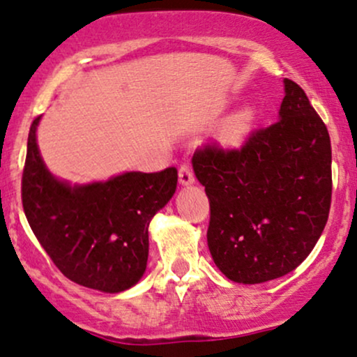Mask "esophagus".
I'll use <instances>...</instances> for the list:
<instances>
[{
    "label": "esophagus",
    "mask_w": 357,
    "mask_h": 357,
    "mask_svg": "<svg viewBox=\"0 0 357 357\" xmlns=\"http://www.w3.org/2000/svg\"><path fill=\"white\" fill-rule=\"evenodd\" d=\"M178 182L182 183V185H190V183L195 182L194 172H192V168L189 165H185V163H183L178 170Z\"/></svg>",
    "instance_id": "1"
}]
</instances>
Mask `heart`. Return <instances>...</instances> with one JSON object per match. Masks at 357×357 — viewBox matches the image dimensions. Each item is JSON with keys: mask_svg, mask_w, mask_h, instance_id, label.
Wrapping results in <instances>:
<instances>
[{"mask_svg": "<svg viewBox=\"0 0 357 357\" xmlns=\"http://www.w3.org/2000/svg\"><path fill=\"white\" fill-rule=\"evenodd\" d=\"M255 118H256V113L253 106H246V107H241L239 111H236V113L229 116V118L222 123L221 128H219V133H218L219 143L227 148H234L241 145L244 139H246L248 133L251 131Z\"/></svg>", "mask_w": 357, "mask_h": 357, "instance_id": "obj_1", "label": "heart"}]
</instances>
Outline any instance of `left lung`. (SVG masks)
<instances>
[{
  "label": "left lung",
  "mask_w": 357,
  "mask_h": 357,
  "mask_svg": "<svg viewBox=\"0 0 357 357\" xmlns=\"http://www.w3.org/2000/svg\"><path fill=\"white\" fill-rule=\"evenodd\" d=\"M283 84L278 121L253 131L241 150L206 145L192 158L209 197L212 259L244 285L294 271L329 218V131L302 87Z\"/></svg>",
  "instance_id": "left-lung-1"
}]
</instances>
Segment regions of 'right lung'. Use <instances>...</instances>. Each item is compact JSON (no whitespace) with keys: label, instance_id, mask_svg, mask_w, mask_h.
Listing matches in <instances>:
<instances>
[{"label":"right lung","instance_id":"obj_1","mask_svg":"<svg viewBox=\"0 0 357 357\" xmlns=\"http://www.w3.org/2000/svg\"><path fill=\"white\" fill-rule=\"evenodd\" d=\"M40 116L28 133L23 211L38 243L67 278L119 294L139 282L148 261V226L177 189V168L126 172L106 182L70 185L50 174L37 145Z\"/></svg>","mask_w":357,"mask_h":357}]
</instances>
